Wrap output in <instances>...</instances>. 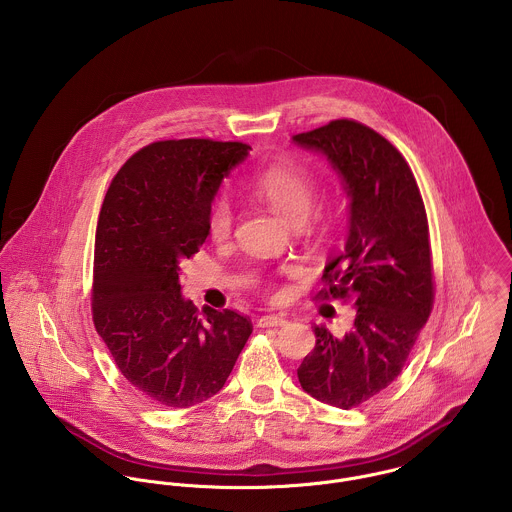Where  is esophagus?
<instances>
[{
    "instance_id": "esophagus-1",
    "label": "esophagus",
    "mask_w": 512,
    "mask_h": 512,
    "mask_svg": "<svg viewBox=\"0 0 512 512\" xmlns=\"http://www.w3.org/2000/svg\"><path fill=\"white\" fill-rule=\"evenodd\" d=\"M288 320L284 316H276V314H270V316H262L258 320V326L260 328H276V326H286Z\"/></svg>"
}]
</instances>
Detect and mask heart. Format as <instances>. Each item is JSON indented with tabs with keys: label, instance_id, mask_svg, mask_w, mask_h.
Instances as JSON below:
<instances>
[{
	"label": "heart",
	"instance_id": "1",
	"mask_svg": "<svg viewBox=\"0 0 512 512\" xmlns=\"http://www.w3.org/2000/svg\"><path fill=\"white\" fill-rule=\"evenodd\" d=\"M252 188L272 210L292 224H302L312 212L316 198V182L300 163L282 159L256 174ZM232 208L226 198L214 200L208 210V232L214 240L228 238L232 230Z\"/></svg>",
	"mask_w": 512,
	"mask_h": 512
}]
</instances>
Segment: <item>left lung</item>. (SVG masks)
<instances>
[{"label":"left lung","instance_id":"1","mask_svg":"<svg viewBox=\"0 0 512 512\" xmlns=\"http://www.w3.org/2000/svg\"><path fill=\"white\" fill-rule=\"evenodd\" d=\"M292 141L328 159L349 198V230L326 266V296L353 298V328L336 338L316 326V347L298 367L306 393L351 409L401 373L433 308L425 204L401 153L373 129L338 119Z\"/></svg>","mask_w":512,"mask_h":512}]
</instances>
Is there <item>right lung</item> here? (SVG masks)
<instances>
[{"mask_svg": "<svg viewBox=\"0 0 512 512\" xmlns=\"http://www.w3.org/2000/svg\"><path fill=\"white\" fill-rule=\"evenodd\" d=\"M242 143L159 141L115 174L95 234L93 322L125 379L149 401L184 409L216 395L252 334L234 310L180 294V262L208 236L222 178L248 157Z\"/></svg>", "mask_w": 512, "mask_h": 512, "instance_id": "1", "label": "right lung"}]
</instances>
